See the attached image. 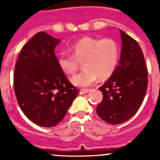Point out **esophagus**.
<instances>
[{
    "label": "esophagus",
    "instance_id": "34e87169",
    "mask_svg": "<svg viewBox=\"0 0 160 160\" xmlns=\"http://www.w3.org/2000/svg\"><path fill=\"white\" fill-rule=\"evenodd\" d=\"M90 91V90H87V89H83V90H80V92H79V94H87V93H89Z\"/></svg>",
    "mask_w": 160,
    "mask_h": 160
}]
</instances>
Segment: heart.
<instances>
[{
  "label": "heart",
  "mask_w": 160,
  "mask_h": 160,
  "mask_svg": "<svg viewBox=\"0 0 160 160\" xmlns=\"http://www.w3.org/2000/svg\"><path fill=\"white\" fill-rule=\"evenodd\" d=\"M72 55L65 52L59 53L57 63L60 70L67 75H73L82 62V72L71 78L74 86H92L98 78L106 79L114 73L119 58V47L111 38L97 39L85 37L70 46Z\"/></svg>",
  "instance_id": "heart-1"
}]
</instances>
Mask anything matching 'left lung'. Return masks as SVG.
<instances>
[{
    "instance_id": "left-lung-1",
    "label": "left lung",
    "mask_w": 160,
    "mask_h": 160,
    "mask_svg": "<svg viewBox=\"0 0 160 160\" xmlns=\"http://www.w3.org/2000/svg\"><path fill=\"white\" fill-rule=\"evenodd\" d=\"M122 48L115 70L98 90L102 101L96 112L106 122L122 123L137 112L148 88V70L138 42L120 29Z\"/></svg>"
}]
</instances>
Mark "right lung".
Segmentation results:
<instances>
[{"label": "right lung", "mask_w": 160, "mask_h": 160, "mask_svg": "<svg viewBox=\"0 0 160 160\" xmlns=\"http://www.w3.org/2000/svg\"><path fill=\"white\" fill-rule=\"evenodd\" d=\"M60 39L39 32L25 44L14 70V91L25 115L33 123L52 128L63 119L78 94L57 63Z\"/></svg>", "instance_id": "obj_1"}]
</instances>
